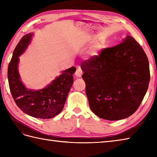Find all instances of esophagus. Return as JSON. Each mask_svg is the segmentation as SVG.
Returning a JSON list of instances; mask_svg holds the SVG:
<instances>
[{
	"label": "esophagus",
	"instance_id": "34e87169",
	"mask_svg": "<svg viewBox=\"0 0 157 157\" xmlns=\"http://www.w3.org/2000/svg\"><path fill=\"white\" fill-rule=\"evenodd\" d=\"M82 73H83V71H82V69H81V67H78V69H77V70H76V71H75V75L77 76V77H81L82 76Z\"/></svg>",
	"mask_w": 157,
	"mask_h": 157
}]
</instances>
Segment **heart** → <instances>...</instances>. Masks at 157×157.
Listing matches in <instances>:
<instances>
[{"label":"heart","mask_w":157,"mask_h":157,"mask_svg":"<svg viewBox=\"0 0 157 157\" xmlns=\"http://www.w3.org/2000/svg\"><path fill=\"white\" fill-rule=\"evenodd\" d=\"M102 48V45L101 43L99 42H95L92 44V46L89 49L88 52V55H89L90 57H92V56H94L98 54V51Z\"/></svg>","instance_id":"b5f03b06"}]
</instances>
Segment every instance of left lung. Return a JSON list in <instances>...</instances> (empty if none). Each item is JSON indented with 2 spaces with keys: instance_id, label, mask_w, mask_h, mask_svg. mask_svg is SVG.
I'll list each match as a JSON object with an SVG mask.
<instances>
[{
  "instance_id": "obj_1",
  "label": "left lung",
  "mask_w": 157,
  "mask_h": 157,
  "mask_svg": "<svg viewBox=\"0 0 157 157\" xmlns=\"http://www.w3.org/2000/svg\"><path fill=\"white\" fill-rule=\"evenodd\" d=\"M92 111L103 119L128 117L141 104L150 82L146 53L134 38L102 49L81 65Z\"/></svg>"
}]
</instances>
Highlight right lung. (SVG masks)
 <instances>
[{"instance_id": "1", "label": "right lung", "mask_w": 157, "mask_h": 157, "mask_svg": "<svg viewBox=\"0 0 157 157\" xmlns=\"http://www.w3.org/2000/svg\"><path fill=\"white\" fill-rule=\"evenodd\" d=\"M33 35V33H29L23 36L13 51L8 67L9 88L16 105L23 113L35 118L51 119L59 114L64 107L76 69L71 67L63 71L44 88L38 90L28 89L19 73V56L27 49Z\"/></svg>"}]
</instances>
